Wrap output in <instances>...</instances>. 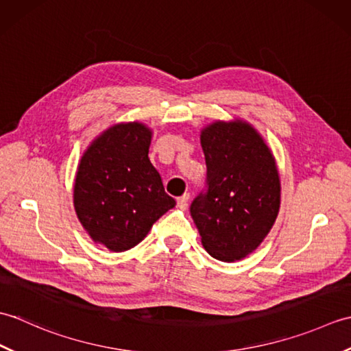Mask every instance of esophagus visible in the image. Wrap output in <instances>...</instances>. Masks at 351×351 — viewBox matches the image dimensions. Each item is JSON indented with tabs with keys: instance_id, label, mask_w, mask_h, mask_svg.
Segmentation results:
<instances>
[{
	"instance_id": "obj_1",
	"label": "esophagus",
	"mask_w": 351,
	"mask_h": 351,
	"mask_svg": "<svg viewBox=\"0 0 351 351\" xmlns=\"http://www.w3.org/2000/svg\"><path fill=\"white\" fill-rule=\"evenodd\" d=\"M189 197H190V196L187 195V193L178 197V199H176V206L180 208V210H185V208H187V205H189Z\"/></svg>"
}]
</instances>
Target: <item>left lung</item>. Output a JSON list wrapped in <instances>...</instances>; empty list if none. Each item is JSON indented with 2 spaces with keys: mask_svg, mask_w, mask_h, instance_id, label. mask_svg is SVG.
<instances>
[{
  "mask_svg": "<svg viewBox=\"0 0 351 351\" xmlns=\"http://www.w3.org/2000/svg\"><path fill=\"white\" fill-rule=\"evenodd\" d=\"M205 189L190 214L205 250L238 261L270 232L280 205V182L270 149L244 122H215L202 131Z\"/></svg>",
  "mask_w": 351,
  "mask_h": 351,
  "instance_id": "1",
  "label": "left lung"
}]
</instances>
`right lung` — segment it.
Segmentation results:
<instances>
[{"label":"right lung","instance_id":"right-lung-1","mask_svg":"<svg viewBox=\"0 0 351 351\" xmlns=\"http://www.w3.org/2000/svg\"><path fill=\"white\" fill-rule=\"evenodd\" d=\"M151 131L141 123L116 125L81 158L73 204L95 241L113 252L137 245L154 223L176 205L149 160Z\"/></svg>","mask_w":351,"mask_h":351}]
</instances>
